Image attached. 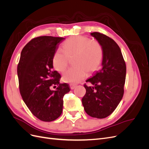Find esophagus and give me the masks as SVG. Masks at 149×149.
Listing matches in <instances>:
<instances>
[{
  "mask_svg": "<svg viewBox=\"0 0 149 149\" xmlns=\"http://www.w3.org/2000/svg\"><path fill=\"white\" fill-rule=\"evenodd\" d=\"M70 86L71 89H74V88H75V85H73V84H70Z\"/></svg>",
  "mask_w": 149,
  "mask_h": 149,
  "instance_id": "34e87169",
  "label": "esophagus"
}]
</instances>
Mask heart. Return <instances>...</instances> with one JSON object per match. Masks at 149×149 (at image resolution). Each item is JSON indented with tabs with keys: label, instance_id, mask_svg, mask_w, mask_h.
<instances>
[{
	"label": "heart",
	"instance_id": "obj_1",
	"mask_svg": "<svg viewBox=\"0 0 149 149\" xmlns=\"http://www.w3.org/2000/svg\"><path fill=\"white\" fill-rule=\"evenodd\" d=\"M62 51L57 50L53 55L52 63L55 69L63 71L68 59L74 56L75 66L65 71L62 79L66 83L77 84L83 81L88 73H91L101 64L103 49L101 44L95 40H90L81 35L71 37L62 44Z\"/></svg>",
	"mask_w": 149,
	"mask_h": 149
}]
</instances>
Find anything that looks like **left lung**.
<instances>
[{"label":"left lung","instance_id":"8db88e82","mask_svg":"<svg viewBox=\"0 0 149 149\" xmlns=\"http://www.w3.org/2000/svg\"><path fill=\"white\" fill-rule=\"evenodd\" d=\"M101 44L103 57L100 68L86 81L92 86L82 98L85 112L93 118L103 119L118 107L124 94L126 66L120 49L113 40L99 32L91 33Z\"/></svg>","mask_w":149,"mask_h":149}]
</instances>
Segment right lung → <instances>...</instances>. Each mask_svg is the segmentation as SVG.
Segmentation results:
<instances>
[{
    "label": "right lung",
    "mask_w": 149,
    "mask_h": 149,
    "mask_svg": "<svg viewBox=\"0 0 149 149\" xmlns=\"http://www.w3.org/2000/svg\"><path fill=\"white\" fill-rule=\"evenodd\" d=\"M65 38L43 36L35 38L22 49L17 66L20 92L29 110L45 122L55 120L63 111L68 84H61L60 74L53 70V56ZM52 87H56L52 90Z\"/></svg>",
    "instance_id": "obj_1"
}]
</instances>
